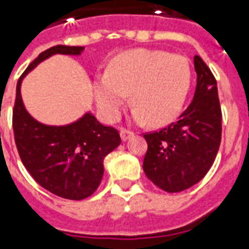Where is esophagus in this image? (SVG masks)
<instances>
[{
  "mask_svg": "<svg viewBox=\"0 0 249 249\" xmlns=\"http://www.w3.org/2000/svg\"><path fill=\"white\" fill-rule=\"evenodd\" d=\"M120 136H121V140L126 141V140H129L130 137L133 136V133H132L130 130L121 129V130H120Z\"/></svg>",
  "mask_w": 249,
  "mask_h": 249,
  "instance_id": "esophagus-1",
  "label": "esophagus"
}]
</instances>
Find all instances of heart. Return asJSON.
<instances>
[{
  "label": "heart",
  "mask_w": 249,
  "mask_h": 249,
  "mask_svg": "<svg viewBox=\"0 0 249 249\" xmlns=\"http://www.w3.org/2000/svg\"><path fill=\"white\" fill-rule=\"evenodd\" d=\"M192 69L187 57L164 51L132 49L119 53L105 74L93 84L98 109L116 120L129 93L136 123L161 125L175 119L191 88Z\"/></svg>",
  "instance_id": "b5f03b06"
}]
</instances>
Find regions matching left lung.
<instances>
[{
	"label": "left lung",
	"instance_id": "8db88e82",
	"mask_svg": "<svg viewBox=\"0 0 249 249\" xmlns=\"http://www.w3.org/2000/svg\"><path fill=\"white\" fill-rule=\"evenodd\" d=\"M196 90L176 123L144 135L148 151L142 169L152 183L169 193L197 184L212 167L221 141V109L212 71L195 56Z\"/></svg>",
	"mask_w": 249,
	"mask_h": 249
}]
</instances>
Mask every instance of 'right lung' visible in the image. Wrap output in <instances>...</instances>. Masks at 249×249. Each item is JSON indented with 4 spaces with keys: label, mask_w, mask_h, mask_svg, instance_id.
<instances>
[{
    "label": "right lung",
    "mask_w": 249,
    "mask_h": 249,
    "mask_svg": "<svg viewBox=\"0 0 249 249\" xmlns=\"http://www.w3.org/2000/svg\"><path fill=\"white\" fill-rule=\"evenodd\" d=\"M84 46H52L19 77L13 109L16 145L25 168L41 187L58 197L82 200L98 188L104 159L121 142L117 130L98 123L90 112L65 125H48L30 116L21 97L28 73L54 54L80 56Z\"/></svg>",
    "instance_id": "1"
}]
</instances>
